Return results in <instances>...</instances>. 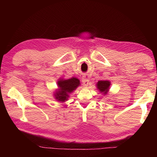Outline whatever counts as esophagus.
Wrapping results in <instances>:
<instances>
[{
	"label": "esophagus",
	"instance_id": "1",
	"mask_svg": "<svg viewBox=\"0 0 157 157\" xmlns=\"http://www.w3.org/2000/svg\"><path fill=\"white\" fill-rule=\"evenodd\" d=\"M82 82H83V84L84 85V86H88L89 82V79L86 78L85 77H83V78H82Z\"/></svg>",
	"mask_w": 157,
	"mask_h": 157
}]
</instances>
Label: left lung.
Listing matches in <instances>:
<instances>
[{
  "mask_svg": "<svg viewBox=\"0 0 157 157\" xmlns=\"http://www.w3.org/2000/svg\"><path fill=\"white\" fill-rule=\"evenodd\" d=\"M110 86V82L109 81H99L97 84L98 89L100 90L101 92H104V94H107L109 91V87Z\"/></svg>",
  "mask_w": 157,
  "mask_h": 157,
  "instance_id": "left-lung-1",
  "label": "left lung"
}]
</instances>
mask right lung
<instances>
[{
	"instance_id": "1",
	"label": "right lung",
	"mask_w": 157,
	"mask_h": 157,
	"mask_svg": "<svg viewBox=\"0 0 157 157\" xmlns=\"http://www.w3.org/2000/svg\"><path fill=\"white\" fill-rule=\"evenodd\" d=\"M59 86V91L56 93L55 98L59 101L63 102L67 100L68 94L75 90L79 85V80L75 78L66 79V80H59L58 82Z\"/></svg>"
}]
</instances>
